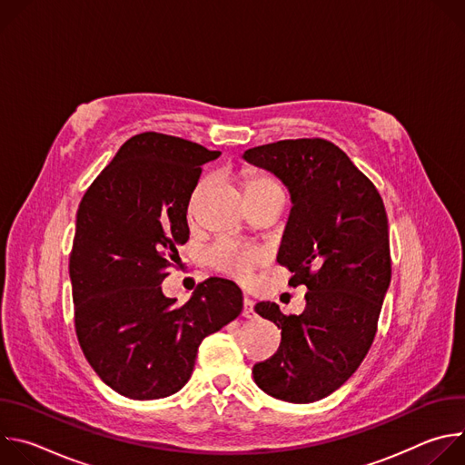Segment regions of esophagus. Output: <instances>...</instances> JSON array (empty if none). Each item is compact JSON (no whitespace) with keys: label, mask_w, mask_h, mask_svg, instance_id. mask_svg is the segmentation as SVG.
<instances>
[{"label":"esophagus","mask_w":465,"mask_h":465,"mask_svg":"<svg viewBox=\"0 0 465 465\" xmlns=\"http://www.w3.org/2000/svg\"><path fill=\"white\" fill-rule=\"evenodd\" d=\"M242 316L244 318H253L255 316V311H253V302L246 296L244 302H242Z\"/></svg>","instance_id":"esophagus-1"}]
</instances>
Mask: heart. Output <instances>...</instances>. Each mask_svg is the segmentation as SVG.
Returning <instances> with one entry per match:
<instances>
[{
    "label": "heart",
    "mask_w": 465,
    "mask_h": 465,
    "mask_svg": "<svg viewBox=\"0 0 465 465\" xmlns=\"http://www.w3.org/2000/svg\"><path fill=\"white\" fill-rule=\"evenodd\" d=\"M208 180H203L198 183L193 191L191 201L194 203L198 196H201L203 189L206 187ZM244 193L246 196H255L262 191H269V189H276L280 187V183L267 176V174H261V173H246L244 174ZM206 259L212 264V267L219 272L224 274H232L237 276L241 280H250L253 271L259 267L261 261H262V253L255 248L250 246H241L230 239H219L217 242H213L208 252H206Z\"/></svg>",
    "instance_id": "1"
}]
</instances>
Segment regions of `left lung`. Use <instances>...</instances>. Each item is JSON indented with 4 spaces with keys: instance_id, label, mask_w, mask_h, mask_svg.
I'll return each instance as SVG.
<instances>
[{
    "instance_id": "obj_1",
    "label": "left lung",
    "mask_w": 465,
    "mask_h": 465,
    "mask_svg": "<svg viewBox=\"0 0 465 465\" xmlns=\"http://www.w3.org/2000/svg\"><path fill=\"white\" fill-rule=\"evenodd\" d=\"M242 158L289 187L278 262L292 272L289 285L309 289L302 314L255 305L282 329V344L253 366V381L276 400L312 403L355 373L375 339L391 278L386 210L371 180L327 140H283Z\"/></svg>"
}]
</instances>
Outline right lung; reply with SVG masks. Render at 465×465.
Segmentation results:
<instances>
[{
  "instance_id": "1",
  "label": "right lung",
  "mask_w": 465,
  "mask_h": 465,
  "mask_svg": "<svg viewBox=\"0 0 465 465\" xmlns=\"http://www.w3.org/2000/svg\"><path fill=\"white\" fill-rule=\"evenodd\" d=\"M219 151L160 132L126 140L84 193L70 253L75 331L95 373L130 400L173 395L191 377L201 342L235 320L242 292L198 283L176 305L162 282L187 242V206L203 165Z\"/></svg>"
}]
</instances>
